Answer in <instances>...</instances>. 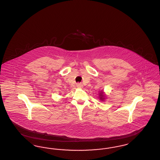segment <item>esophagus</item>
Segmentation results:
<instances>
[{
    "label": "esophagus",
    "mask_w": 160,
    "mask_h": 160,
    "mask_svg": "<svg viewBox=\"0 0 160 160\" xmlns=\"http://www.w3.org/2000/svg\"><path fill=\"white\" fill-rule=\"evenodd\" d=\"M76 86L77 88H82L83 85H82V84H81L80 83H77Z\"/></svg>",
    "instance_id": "esophagus-1"
}]
</instances>
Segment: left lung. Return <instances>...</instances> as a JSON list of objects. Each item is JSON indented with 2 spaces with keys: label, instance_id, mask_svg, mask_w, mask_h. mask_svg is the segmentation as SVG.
<instances>
[{
  "label": "left lung",
  "instance_id": "1",
  "mask_svg": "<svg viewBox=\"0 0 160 160\" xmlns=\"http://www.w3.org/2000/svg\"><path fill=\"white\" fill-rule=\"evenodd\" d=\"M98 95H99V99H100V101H104L107 98L106 95L105 94L104 92L102 90L101 91H99Z\"/></svg>",
  "mask_w": 160,
  "mask_h": 160
}]
</instances>
